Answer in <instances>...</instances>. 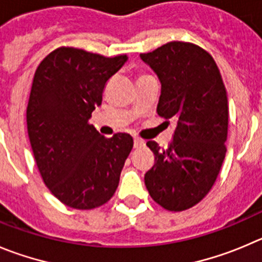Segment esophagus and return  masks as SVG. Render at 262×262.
I'll use <instances>...</instances> for the list:
<instances>
[{
    "label": "esophagus",
    "mask_w": 262,
    "mask_h": 262,
    "mask_svg": "<svg viewBox=\"0 0 262 262\" xmlns=\"http://www.w3.org/2000/svg\"><path fill=\"white\" fill-rule=\"evenodd\" d=\"M145 146V141L141 138H134V147L136 148H141Z\"/></svg>",
    "instance_id": "34e87169"
}]
</instances>
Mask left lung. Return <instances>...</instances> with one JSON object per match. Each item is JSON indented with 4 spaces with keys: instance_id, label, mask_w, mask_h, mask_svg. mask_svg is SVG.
<instances>
[{
    "instance_id": "obj_1",
    "label": "left lung",
    "mask_w": 262,
    "mask_h": 262,
    "mask_svg": "<svg viewBox=\"0 0 262 262\" xmlns=\"http://www.w3.org/2000/svg\"><path fill=\"white\" fill-rule=\"evenodd\" d=\"M161 85L156 112L177 124L173 141L161 150L147 146L155 164L145 174L151 198L168 211H185L213 186L226 154L229 106L221 73L199 46L173 41L139 55Z\"/></svg>"
}]
</instances>
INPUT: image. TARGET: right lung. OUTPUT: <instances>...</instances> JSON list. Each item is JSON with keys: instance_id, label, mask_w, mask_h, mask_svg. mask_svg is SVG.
<instances>
[{"instance_id": "1", "label": "right lung", "mask_w": 262, "mask_h": 262, "mask_svg": "<svg viewBox=\"0 0 262 262\" xmlns=\"http://www.w3.org/2000/svg\"><path fill=\"white\" fill-rule=\"evenodd\" d=\"M126 60L59 48L36 70L27 107L29 142L46 187L71 208L108 202L133 148L130 134L104 138L89 124L107 80Z\"/></svg>"}]
</instances>
